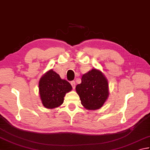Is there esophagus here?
<instances>
[{"instance_id":"1","label":"esophagus","mask_w":150,"mask_h":150,"mask_svg":"<svg viewBox=\"0 0 150 150\" xmlns=\"http://www.w3.org/2000/svg\"><path fill=\"white\" fill-rule=\"evenodd\" d=\"M70 84H71V86H72V88L73 89H75V87H76V82L74 81H71V83H70Z\"/></svg>"}]
</instances>
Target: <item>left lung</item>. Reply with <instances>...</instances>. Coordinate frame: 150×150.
Masks as SVG:
<instances>
[{
	"mask_svg": "<svg viewBox=\"0 0 150 150\" xmlns=\"http://www.w3.org/2000/svg\"><path fill=\"white\" fill-rule=\"evenodd\" d=\"M76 90L87 110L100 109L109 96L108 80L100 70L95 68L83 74L81 83L76 86Z\"/></svg>",
	"mask_w": 150,
	"mask_h": 150,
	"instance_id": "left-lung-1",
	"label": "left lung"
}]
</instances>
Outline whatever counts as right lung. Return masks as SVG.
I'll use <instances>...</instances> for the list:
<instances>
[{
  "label": "right lung",
  "instance_id": "1",
  "mask_svg": "<svg viewBox=\"0 0 150 150\" xmlns=\"http://www.w3.org/2000/svg\"><path fill=\"white\" fill-rule=\"evenodd\" d=\"M72 89L69 81L61 79L60 76L52 69L45 73L38 82L42 103L47 109L60 106L64 102V97Z\"/></svg>",
  "mask_w": 150,
  "mask_h": 150
}]
</instances>
